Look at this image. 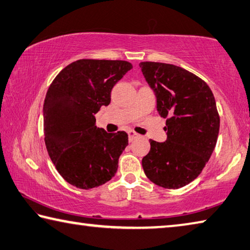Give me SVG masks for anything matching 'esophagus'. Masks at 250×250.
<instances>
[{
  "label": "esophagus",
  "instance_id": "34e87169",
  "mask_svg": "<svg viewBox=\"0 0 250 250\" xmlns=\"http://www.w3.org/2000/svg\"><path fill=\"white\" fill-rule=\"evenodd\" d=\"M128 134H129V141H130V142H132L133 140H135V139L139 137V134L135 133L134 131H132V130H130L129 132H128Z\"/></svg>",
  "mask_w": 250,
  "mask_h": 250
}]
</instances>
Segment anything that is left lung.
I'll use <instances>...</instances> for the list:
<instances>
[{"label":"left lung","mask_w":250,"mask_h":250,"mask_svg":"<svg viewBox=\"0 0 250 250\" xmlns=\"http://www.w3.org/2000/svg\"><path fill=\"white\" fill-rule=\"evenodd\" d=\"M140 67L155 93L158 113L167 119V140H149L143 170L160 187L178 189L201 174L215 147L220 130L215 99L206 82L183 67L160 62H141Z\"/></svg>","instance_id":"left-lung-1"}]
</instances>
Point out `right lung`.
Masks as SVG:
<instances>
[{
	"mask_svg": "<svg viewBox=\"0 0 250 250\" xmlns=\"http://www.w3.org/2000/svg\"><path fill=\"white\" fill-rule=\"evenodd\" d=\"M131 69L126 61L82 59L65 66L49 86L44 143L59 174L76 188L98 187L117 172L128 134L97 128L95 115L109 105L112 87Z\"/></svg>",
	"mask_w": 250,
	"mask_h": 250,
	"instance_id": "right-lung-1",
	"label": "right lung"
}]
</instances>
